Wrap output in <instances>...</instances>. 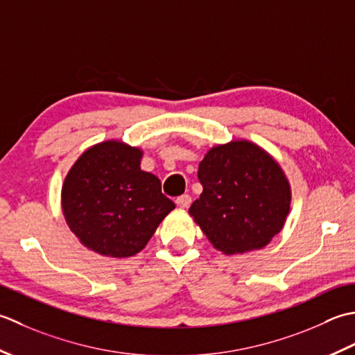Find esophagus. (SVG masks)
<instances>
[{"mask_svg": "<svg viewBox=\"0 0 355 355\" xmlns=\"http://www.w3.org/2000/svg\"><path fill=\"white\" fill-rule=\"evenodd\" d=\"M176 204L180 207V208H188L191 204V198L188 196V194H182V196H179L176 199Z\"/></svg>", "mask_w": 355, "mask_h": 355, "instance_id": "1", "label": "esophagus"}]
</instances>
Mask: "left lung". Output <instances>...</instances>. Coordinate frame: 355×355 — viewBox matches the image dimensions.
I'll use <instances>...</instances> for the list:
<instances>
[{
    "label": "left lung",
    "instance_id": "1",
    "mask_svg": "<svg viewBox=\"0 0 355 355\" xmlns=\"http://www.w3.org/2000/svg\"><path fill=\"white\" fill-rule=\"evenodd\" d=\"M198 178L204 191L188 213L223 254L263 248L284 227L291 190L279 164L256 144L213 147Z\"/></svg>",
    "mask_w": 355,
    "mask_h": 355
}]
</instances>
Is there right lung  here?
I'll use <instances>...</instances> for the list:
<instances>
[{"instance_id": "right-lung-1", "label": "right lung", "mask_w": 355, "mask_h": 355, "mask_svg": "<svg viewBox=\"0 0 355 355\" xmlns=\"http://www.w3.org/2000/svg\"><path fill=\"white\" fill-rule=\"evenodd\" d=\"M141 157L139 148L101 142L84 151L64 180L67 225L98 254L135 256L175 208L161 180L141 170Z\"/></svg>"}]
</instances>
